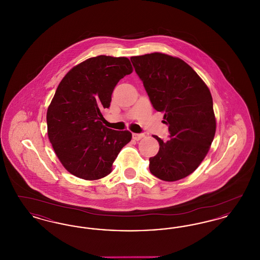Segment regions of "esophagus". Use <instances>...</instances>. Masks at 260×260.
<instances>
[{"label":"esophagus","mask_w":260,"mask_h":260,"mask_svg":"<svg viewBox=\"0 0 260 260\" xmlns=\"http://www.w3.org/2000/svg\"><path fill=\"white\" fill-rule=\"evenodd\" d=\"M143 137H144L143 134H133V138H134L135 140H140V139L143 138Z\"/></svg>","instance_id":"esophagus-1"}]
</instances>
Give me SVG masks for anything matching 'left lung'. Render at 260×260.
Returning a JSON list of instances; mask_svg holds the SVG:
<instances>
[{
	"mask_svg": "<svg viewBox=\"0 0 260 260\" xmlns=\"http://www.w3.org/2000/svg\"><path fill=\"white\" fill-rule=\"evenodd\" d=\"M153 107L164 113L170 139L149 159V170L165 181L193 173L205 159L215 135L216 121L210 89L199 75L178 57L153 52L131 57Z\"/></svg>",
	"mask_w": 260,
	"mask_h": 260,
	"instance_id": "left-lung-1",
	"label": "left lung"
}]
</instances>
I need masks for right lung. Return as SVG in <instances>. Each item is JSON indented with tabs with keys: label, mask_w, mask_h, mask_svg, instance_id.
<instances>
[{
	"label": "right lung",
	"mask_w": 260,
	"mask_h": 260,
	"mask_svg": "<svg viewBox=\"0 0 260 260\" xmlns=\"http://www.w3.org/2000/svg\"><path fill=\"white\" fill-rule=\"evenodd\" d=\"M132 72L128 58L99 55L76 65L56 88L47 112L48 136L62 166L75 176L96 180L108 175L132 140L128 131L102 124L114 88Z\"/></svg>",
	"instance_id": "right-lung-1"
}]
</instances>
